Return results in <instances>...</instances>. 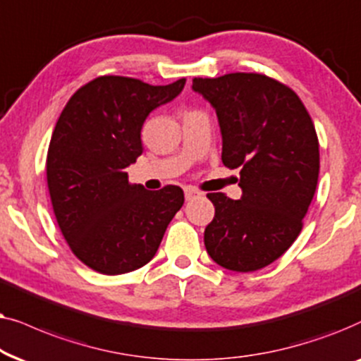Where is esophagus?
Returning <instances> with one entry per match:
<instances>
[{
	"instance_id": "1",
	"label": "esophagus",
	"mask_w": 361,
	"mask_h": 361,
	"mask_svg": "<svg viewBox=\"0 0 361 361\" xmlns=\"http://www.w3.org/2000/svg\"><path fill=\"white\" fill-rule=\"evenodd\" d=\"M196 196H200V191L195 190V188H185V198L186 200H193Z\"/></svg>"
}]
</instances>
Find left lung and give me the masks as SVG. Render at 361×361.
<instances>
[{"instance_id":"left-lung-1","label":"left lung","mask_w":361,"mask_h":361,"mask_svg":"<svg viewBox=\"0 0 361 361\" xmlns=\"http://www.w3.org/2000/svg\"><path fill=\"white\" fill-rule=\"evenodd\" d=\"M218 115L223 155L239 168L241 200L208 193L214 218L204 246L219 266L252 272L289 249L304 226L320 170L319 138L305 105L286 84L256 72L195 77Z\"/></svg>"}]
</instances>
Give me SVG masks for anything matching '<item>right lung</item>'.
<instances>
[{
    "label": "right lung",
    "mask_w": 361,
    "mask_h": 361,
    "mask_svg": "<svg viewBox=\"0 0 361 361\" xmlns=\"http://www.w3.org/2000/svg\"><path fill=\"white\" fill-rule=\"evenodd\" d=\"M185 82L100 75L72 95L57 120L46 158L52 209L71 251L94 271L117 276L150 262L185 203L180 186L148 191L125 171L142 155L148 114Z\"/></svg>",
    "instance_id": "1"
}]
</instances>
